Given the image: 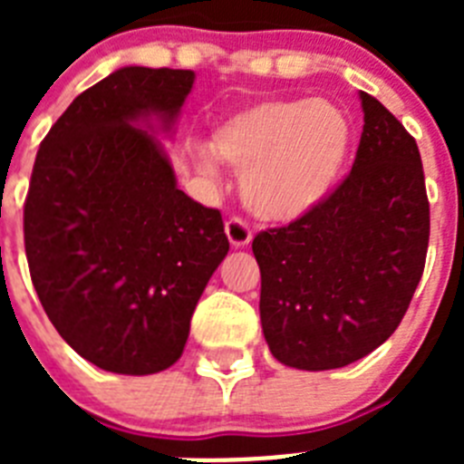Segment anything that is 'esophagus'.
I'll return each mask as SVG.
<instances>
[{
	"label": "esophagus",
	"mask_w": 464,
	"mask_h": 464,
	"mask_svg": "<svg viewBox=\"0 0 464 464\" xmlns=\"http://www.w3.org/2000/svg\"><path fill=\"white\" fill-rule=\"evenodd\" d=\"M225 235H227L229 244L235 246V248H244V246H248V241H251L253 232L244 218L235 216V218H229L227 223H225Z\"/></svg>",
	"instance_id": "34e87169"
}]
</instances>
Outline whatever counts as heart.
Here are the masks:
<instances>
[{"label": "heart", "mask_w": 464, "mask_h": 464, "mask_svg": "<svg viewBox=\"0 0 464 464\" xmlns=\"http://www.w3.org/2000/svg\"><path fill=\"white\" fill-rule=\"evenodd\" d=\"M353 146L346 111L318 100H267L213 127L208 149L244 174V199L269 220H293L325 199L342 179ZM208 150H199L211 171Z\"/></svg>", "instance_id": "b5f03b06"}]
</instances>
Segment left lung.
I'll return each mask as SVG.
<instances>
[{"mask_svg":"<svg viewBox=\"0 0 464 464\" xmlns=\"http://www.w3.org/2000/svg\"><path fill=\"white\" fill-rule=\"evenodd\" d=\"M364 125L351 174L318 207L253 239L260 321L274 358L337 370L391 337L423 276L430 202L416 139L360 92Z\"/></svg>","mask_w":464,"mask_h":464,"instance_id":"8db88e82","label":"left lung"}]
</instances>
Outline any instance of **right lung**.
<instances>
[{"mask_svg":"<svg viewBox=\"0 0 464 464\" xmlns=\"http://www.w3.org/2000/svg\"><path fill=\"white\" fill-rule=\"evenodd\" d=\"M192 83L190 69L109 73L57 118L32 169L24 253L41 306L81 358L113 374H158L181 358L229 251L218 208L176 188L150 134L169 132Z\"/></svg>","mask_w":464,"mask_h":464,"instance_id":"right-lung-1","label":"right lung"}]
</instances>
